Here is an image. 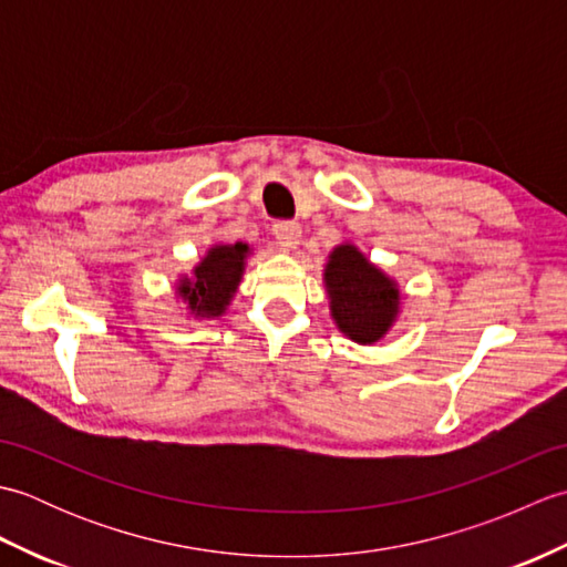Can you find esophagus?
Masks as SVG:
<instances>
[{
    "label": "esophagus",
    "instance_id": "esophagus-1",
    "mask_svg": "<svg viewBox=\"0 0 567 567\" xmlns=\"http://www.w3.org/2000/svg\"><path fill=\"white\" fill-rule=\"evenodd\" d=\"M272 234H275V238H277V244H280L285 250H292V248H297V244H299V236H302V228H299L297 221H280V224H275Z\"/></svg>",
    "mask_w": 567,
    "mask_h": 567
}]
</instances>
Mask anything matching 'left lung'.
<instances>
[{"mask_svg":"<svg viewBox=\"0 0 567 567\" xmlns=\"http://www.w3.org/2000/svg\"><path fill=\"white\" fill-rule=\"evenodd\" d=\"M323 285L336 327L360 346L380 341L400 315V287L351 244L331 250Z\"/></svg>","mask_w":567,"mask_h":567,"instance_id":"obj_1","label":"left lung"}]
</instances>
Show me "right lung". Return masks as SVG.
Instances as JSON below:
<instances>
[{
  "mask_svg": "<svg viewBox=\"0 0 567 567\" xmlns=\"http://www.w3.org/2000/svg\"><path fill=\"white\" fill-rule=\"evenodd\" d=\"M248 250V244H240V240L228 246H212L192 275L179 277L175 292L185 299L189 315L202 319L224 315L244 277Z\"/></svg>",
  "mask_w": 567,
  "mask_h": 567,
  "instance_id": "obj_1",
  "label": "right lung"
}]
</instances>
